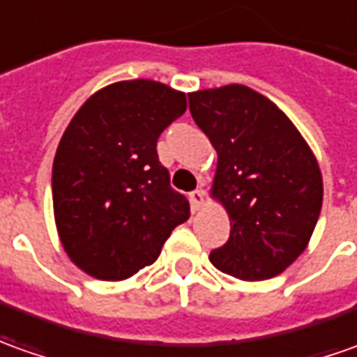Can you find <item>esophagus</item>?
I'll use <instances>...</instances> for the list:
<instances>
[{"label":"esophagus","mask_w":357,"mask_h":357,"mask_svg":"<svg viewBox=\"0 0 357 357\" xmlns=\"http://www.w3.org/2000/svg\"><path fill=\"white\" fill-rule=\"evenodd\" d=\"M190 206H192V210H200L204 206V202H206V192H204L202 188H198V190H194V192H190Z\"/></svg>","instance_id":"34e87169"}]
</instances>
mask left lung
Wrapping results in <instances>:
<instances>
[{
  "label": "left lung",
  "mask_w": 357,
  "mask_h": 357,
  "mask_svg": "<svg viewBox=\"0 0 357 357\" xmlns=\"http://www.w3.org/2000/svg\"><path fill=\"white\" fill-rule=\"evenodd\" d=\"M194 122L218 151L211 198L227 211V243L213 266L245 282L282 274L309 245L323 206V174L299 130L250 87L188 93Z\"/></svg>",
  "instance_id": "1"
}]
</instances>
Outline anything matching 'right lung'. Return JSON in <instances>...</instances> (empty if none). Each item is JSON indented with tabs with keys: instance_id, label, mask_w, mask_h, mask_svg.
Wrapping results in <instances>:
<instances>
[{
	"instance_id": "1",
	"label": "right lung",
	"mask_w": 357,
	"mask_h": 357,
	"mask_svg": "<svg viewBox=\"0 0 357 357\" xmlns=\"http://www.w3.org/2000/svg\"><path fill=\"white\" fill-rule=\"evenodd\" d=\"M184 110L183 91L134 79L93 93L71 118L54 157L52 200L61 247L85 274L134 276L190 218L157 155L161 132Z\"/></svg>"
}]
</instances>
